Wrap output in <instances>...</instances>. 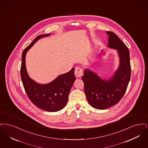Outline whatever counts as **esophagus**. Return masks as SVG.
Listing matches in <instances>:
<instances>
[{
	"label": "esophagus",
	"instance_id": "esophagus-1",
	"mask_svg": "<svg viewBox=\"0 0 148 148\" xmlns=\"http://www.w3.org/2000/svg\"><path fill=\"white\" fill-rule=\"evenodd\" d=\"M74 73L76 77H81L83 75V70L80 67L77 66L75 69Z\"/></svg>",
	"mask_w": 148,
	"mask_h": 148
}]
</instances>
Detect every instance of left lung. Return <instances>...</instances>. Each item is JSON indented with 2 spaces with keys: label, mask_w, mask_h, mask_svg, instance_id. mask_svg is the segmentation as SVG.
<instances>
[{
  "label": "left lung",
  "mask_w": 148,
  "mask_h": 148,
  "mask_svg": "<svg viewBox=\"0 0 148 148\" xmlns=\"http://www.w3.org/2000/svg\"><path fill=\"white\" fill-rule=\"evenodd\" d=\"M108 47L117 49L120 66L110 80H101L88 70L84 71L82 80L86 99L92 107L103 110L116 104L124 96L131 76L130 53L126 45L112 32L107 31Z\"/></svg>",
  "instance_id": "left-lung-1"
}]
</instances>
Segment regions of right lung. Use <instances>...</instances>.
Segmentation results:
<instances>
[{"instance_id": "obj_1", "label": "right lung", "mask_w": 148, "mask_h": 148, "mask_svg": "<svg viewBox=\"0 0 148 148\" xmlns=\"http://www.w3.org/2000/svg\"><path fill=\"white\" fill-rule=\"evenodd\" d=\"M49 34L36 36L25 49L21 56V81L29 99L37 107L45 111L55 112L62 109L66 106L71 88L75 80L74 68L69 72L59 75L48 84L36 83L29 77L25 68L26 53L39 39Z\"/></svg>"}]
</instances>
